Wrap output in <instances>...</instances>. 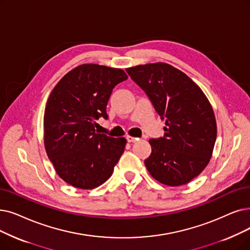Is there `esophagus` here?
Returning a JSON list of instances; mask_svg holds the SVG:
<instances>
[{"label": "esophagus", "instance_id": "1", "mask_svg": "<svg viewBox=\"0 0 250 250\" xmlns=\"http://www.w3.org/2000/svg\"><path fill=\"white\" fill-rule=\"evenodd\" d=\"M126 140H127L128 143H134V142H136V141H138L139 139L135 138V137H132V136H126Z\"/></svg>", "mask_w": 250, "mask_h": 250}]
</instances>
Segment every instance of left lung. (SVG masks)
Masks as SVG:
<instances>
[{
    "mask_svg": "<svg viewBox=\"0 0 250 250\" xmlns=\"http://www.w3.org/2000/svg\"><path fill=\"white\" fill-rule=\"evenodd\" d=\"M166 118L165 136L150 139L145 166L150 175L169 187L185 185L208 165L216 139V122L208 97L187 74L164 62L126 68Z\"/></svg>",
    "mask_w": 250,
    "mask_h": 250,
    "instance_id": "obj_1",
    "label": "left lung"
}]
</instances>
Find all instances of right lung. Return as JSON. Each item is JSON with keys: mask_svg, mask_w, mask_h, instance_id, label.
<instances>
[{"mask_svg": "<svg viewBox=\"0 0 250 250\" xmlns=\"http://www.w3.org/2000/svg\"><path fill=\"white\" fill-rule=\"evenodd\" d=\"M127 79L121 68L85 63L71 69L52 90L44 114V145L57 175L70 186L91 190L112 175L126 140L96 132L107 118L114 86Z\"/></svg>", "mask_w": 250, "mask_h": 250, "instance_id": "add662e5", "label": "right lung"}]
</instances>
